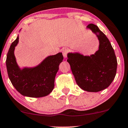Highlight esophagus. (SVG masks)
<instances>
[{"label":"esophagus","mask_w":128,"mask_h":128,"mask_svg":"<svg viewBox=\"0 0 128 128\" xmlns=\"http://www.w3.org/2000/svg\"><path fill=\"white\" fill-rule=\"evenodd\" d=\"M62 52L63 56H64L65 58H67V54H68V49L67 48H63L62 49Z\"/></svg>","instance_id":"34e87169"}]
</instances>
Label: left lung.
<instances>
[{
	"mask_svg": "<svg viewBox=\"0 0 128 128\" xmlns=\"http://www.w3.org/2000/svg\"><path fill=\"white\" fill-rule=\"evenodd\" d=\"M87 28L97 36L99 49L94 54L84 55L78 52L68 53L67 62L78 85L88 92H96L108 88L116 74L117 58L107 36L96 25Z\"/></svg>",
	"mask_w": 128,
	"mask_h": 128,
	"instance_id": "left-lung-1",
	"label": "left lung"
}]
</instances>
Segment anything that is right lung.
I'll use <instances>...</instances> for the list:
<instances>
[{
  "instance_id": "1",
  "label": "right lung",
  "mask_w": 128,
  "mask_h": 128,
  "mask_svg": "<svg viewBox=\"0 0 128 128\" xmlns=\"http://www.w3.org/2000/svg\"><path fill=\"white\" fill-rule=\"evenodd\" d=\"M18 36L10 45L7 54L6 64L12 85L21 95L33 98L47 96L54 88L56 74L62 61L61 52L47 56L36 67L20 68L14 55Z\"/></svg>"
}]
</instances>
